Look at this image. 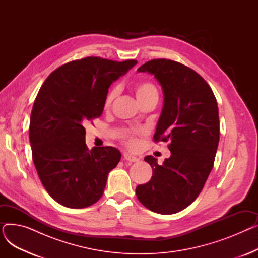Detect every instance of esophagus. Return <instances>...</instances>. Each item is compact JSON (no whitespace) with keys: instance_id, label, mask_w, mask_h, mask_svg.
Returning <instances> with one entry per match:
<instances>
[{"instance_id":"34e87169","label":"esophagus","mask_w":258,"mask_h":258,"mask_svg":"<svg viewBox=\"0 0 258 258\" xmlns=\"http://www.w3.org/2000/svg\"><path fill=\"white\" fill-rule=\"evenodd\" d=\"M124 160H126L128 162H138L139 161V159L136 156H134V155L128 154V153L124 154Z\"/></svg>"}]
</instances>
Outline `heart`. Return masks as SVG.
<instances>
[{
  "mask_svg": "<svg viewBox=\"0 0 258 258\" xmlns=\"http://www.w3.org/2000/svg\"><path fill=\"white\" fill-rule=\"evenodd\" d=\"M116 94H117L116 89L112 90L110 93L107 94V96L104 101V106L106 108L111 106L114 98L116 97ZM135 94H136V97H137L138 101H142L144 99L151 98V97H158V91H157L156 87L153 84L148 83V81H141V83L137 84L136 87H135ZM128 143L131 145H135L136 141H135L133 138H130Z\"/></svg>",
  "mask_w": 258,
  "mask_h": 258,
  "instance_id": "b5f03b06",
  "label": "heart"
}]
</instances>
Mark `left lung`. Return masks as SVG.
Instances as JSON below:
<instances>
[{"instance_id":"8db88e82","label":"left lung","mask_w":258,"mask_h":258,"mask_svg":"<svg viewBox=\"0 0 258 258\" xmlns=\"http://www.w3.org/2000/svg\"><path fill=\"white\" fill-rule=\"evenodd\" d=\"M154 75L163 91L155 141H169L170 157L159 165L146 156L153 177L136 187L140 203L160 214L177 213L198 198L213 167L220 140L218 102L209 85L188 67L153 59L137 70Z\"/></svg>"}]
</instances>
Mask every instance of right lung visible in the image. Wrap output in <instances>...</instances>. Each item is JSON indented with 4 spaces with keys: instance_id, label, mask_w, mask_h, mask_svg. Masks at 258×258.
I'll return each instance as SVG.
<instances>
[{
    "instance_id": "obj_1",
    "label": "right lung",
    "mask_w": 258,
    "mask_h": 258,
    "mask_svg": "<svg viewBox=\"0 0 258 258\" xmlns=\"http://www.w3.org/2000/svg\"><path fill=\"white\" fill-rule=\"evenodd\" d=\"M137 63L99 57L68 62L53 71L35 98L29 139L37 174L62 206L80 209L96 203L121 153L86 145L85 125L100 117L108 88Z\"/></svg>"
}]
</instances>
